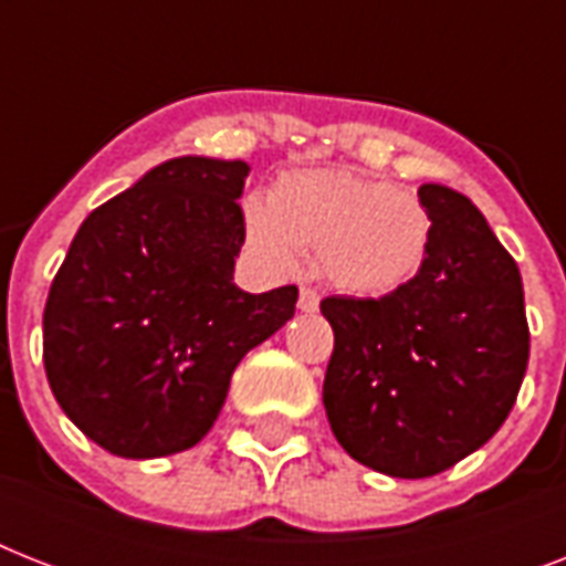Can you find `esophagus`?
<instances>
[{
    "label": "esophagus",
    "instance_id": "1",
    "mask_svg": "<svg viewBox=\"0 0 566 566\" xmlns=\"http://www.w3.org/2000/svg\"><path fill=\"white\" fill-rule=\"evenodd\" d=\"M319 308V293L314 287H302L300 291V311L305 314H314Z\"/></svg>",
    "mask_w": 566,
    "mask_h": 566
}]
</instances>
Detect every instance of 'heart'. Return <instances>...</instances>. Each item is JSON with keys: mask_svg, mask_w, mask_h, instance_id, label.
<instances>
[{"mask_svg": "<svg viewBox=\"0 0 566 566\" xmlns=\"http://www.w3.org/2000/svg\"><path fill=\"white\" fill-rule=\"evenodd\" d=\"M249 249L291 273L300 252L328 284L353 296H387L417 279L431 249V213L420 196L353 170H296L275 181L266 205H243Z\"/></svg>", "mask_w": 566, "mask_h": 566, "instance_id": "1", "label": "heart"}]
</instances>
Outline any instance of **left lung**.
<instances>
[{"label":"left lung","instance_id":"8db88e82","mask_svg":"<svg viewBox=\"0 0 566 566\" xmlns=\"http://www.w3.org/2000/svg\"><path fill=\"white\" fill-rule=\"evenodd\" d=\"M431 249L378 300L326 296L335 353L323 405L337 443L394 479L455 467L500 431L528 364L517 261L464 193L422 185Z\"/></svg>","mask_w":566,"mask_h":566}]
</instances>
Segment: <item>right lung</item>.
Returning a JSON list of instances; mask_svg holds the SVG:
<instances>
[{"label": "right lung", "instance_id": "add662e5", "mask_svg": "<svg viewBox=\"0 0 566 566\" xmlns=\"http://www.w3.org/2000/svg\"><path fill=\"white\" fill-rule=\"evenodd\" d=\"M247 176V161L172 158L75 231L49 287L43 364L66 417L111 455L196 447L240 358L296 311V284H234Z\"/></svg>", "mask_w": 566, "mask_h": 566}]
</instances>
